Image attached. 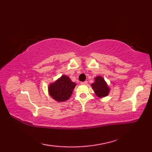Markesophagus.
<instances>
[{"label":"esophagus","instance_id":"1","mask_svg":"<svg viewBox=\"0 0 152 152\" xmlns=\"http://www.w3.org/2000/svg\"><path fill=\"white\" fill-rule=\"evenodd\" d=\"M88 83V81H85V82H82L81 84L82 85H86Z\"/></svg>","mask_w":152,"mask_h":152}]
</instances>
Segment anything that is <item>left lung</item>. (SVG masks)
Instances as JSON below:
<instances>
[{
    "instance_id": "obj_1",
    "label": "left lung",
    "mask_w": 152,
    "mask_h": 152,
    "mask_svg": "<svg viewBox=\"0 0 152 152\" xmlns=\"http://www.w3.org/2000/svg\"><path fill=\"white\" fill-rule=\"evenodd\" d=\"M95 82L91 84L92 88L94 90L96 95L99 97L106 96L108 95L109 92V88L105 82L104 80L102 77L98 76L95 78Z\"/></svg>"
}]
</instances>
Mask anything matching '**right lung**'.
Listing matches in <instances>:
<instances>
[{
  "instance_id": "right-lung-1",
  "label": "right lung",
  "mask_w": 152,
  "mask_h": 152,
  "mask_svg": "<svg viewBox=\"0 0 152 152\" xmlns=\"http://www.w3.org/2000/svg\"><path fill=\"white\" fill-rule=\"evenodd\" d=\"M75 86L76 83L71 81L69 77L62 76L60 79L49 86V92L53 99L62 102L70 97Z\"/></svg>"
}]
</instances>
